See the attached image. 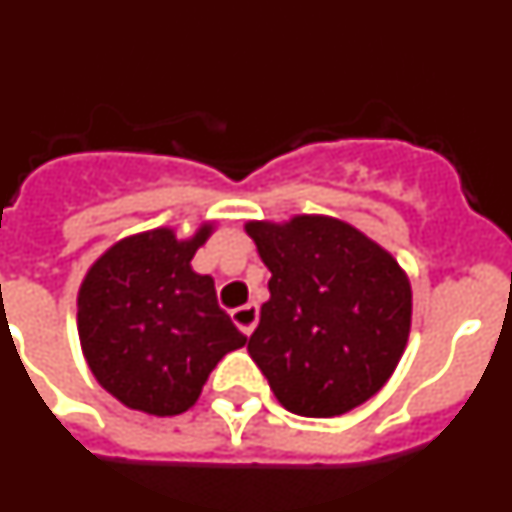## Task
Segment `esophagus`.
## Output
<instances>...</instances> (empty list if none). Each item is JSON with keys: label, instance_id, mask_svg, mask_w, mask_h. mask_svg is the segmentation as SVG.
<instances>
[{"label": "esophagus", "instance_id": "esophagus-1", "mask_svg": "<svg viewBox=\"0 0 512 512\" xmlns=\"http://www.w3.org/2000/svg\"><path fill=\"white\" fill-rule=\"evenodd\" d=\"M230 318H233V323L241 328L243 336H251L256 323H259V307L253 305V302H248V305L243 307H235V310L230 312Z\"/></svg>", "mask_w": 512, "mask_h": 512}]
</instances>
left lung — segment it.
<instances>
[{
  "mask_svg": "<svg viewBox=\"0 0 512 512\" xmlns=\"http://www.w3.org/2000/svg\"><path fill=\"white\" fill-rule=\"evenodd\" d=\"M271 271L269 300L248 341L289 413L333 418L382 390L408 346L410 279L390 251L325 215L251 220Z\"/></svg>",
  "mask_w": 512,
  "mask_h": 512,
  "instance_id": "obj_1",
  "label": "left lung"
}]
</instances>
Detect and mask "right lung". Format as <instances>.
<instances>
[{"instance_id": "add662e5", "label": "right lung", "mask_w": 512, "mask_h": 512, "mask_svg": "<svg viewBox=\"0 0 512 512\" xmlns=\"http://www.w3.org/2000/svg\"><path fill=\"white\" fill-rule=\"evenodd\" d=\"M212 235L153 228L117 241L89 266L76 297L84 359L104 390L130 410L179 415L200 400L207 377L246 343L215 297V282L192 269Z\"/></svg>"}]
</instances>
